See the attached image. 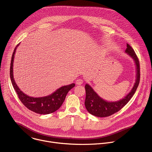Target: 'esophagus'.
<instances>
[{
    "instance_id": "obj_1",
    "label": "esophagus",
    "mask_w": 152,
    "mask_h": 152,
    "mask_svg": "<svg viewBox=\"0 0 152 152\" xmlns=\"http://www.w3.org/2000/svg\"><path fill=\"white\" fill-rule=\"evenodd\" d=\"M82 83H83V80L81 79H77L76 80V83L77 85H81Z\"/></svg>"
}]
</instances>
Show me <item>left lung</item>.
Returning a JSON list of instances; mask_svg holds the SVG:
<instances>
[{
    "mask_svg": "<svg viewBox=\"0 0 152 152\" xmlns=\"http://www.w3.org/2000/svg\"><path fill=\"white\" fill-rule=\"evenodd\" d=\"M126 52L134 59L136 64L137 79L134 87L124 98L117 102H110L100 98L88 84H86L85 86L86 91L85 105L86 110L91 114L98 117L110 116L121 110L135 94L140 80V62L134 50L129 44H127Z\"/></svg>",
    "mask_w": 152,
    "mask_h": 152,
    "instance_id": "8db88e82",
    "label": "left lung"
}]
</instances>
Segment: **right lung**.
Here are the masks:
<instances>
[{
	"instance_id": "1",
	"label": "right lung",
	"mask_w": 152,
	"mask_h": 152,
	"mask_svg": "<svg viewBox=\"0 0 152 152\" xmlns=\"http://www.w3.org/2000/svg\"><path fill=\"white\" fill-rule=\"evenodd\" d=\"M19 45V44H18ZM17 45V47L18 46ZM17 47L14 49L10 65V78L13 87L21 101L28 109L39 114H49L58 110L63 103L67 94L75 86V83L63 86L52 94L42 97H30L21 91L15 82L13 76V62Z\"/></svg>"
}]
</instances>
